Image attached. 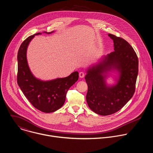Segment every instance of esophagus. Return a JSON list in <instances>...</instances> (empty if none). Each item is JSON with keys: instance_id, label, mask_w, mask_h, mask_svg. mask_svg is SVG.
<instances>
[{"instance_id": "34e87169", "label": "esophagus", "mask_w": 153, "mask_h": 153, "mask_svg": "<svg viewBox=\"0 0 153 153\" xmlns=\"http://www.w3.org/2000/svg\"><path fill=\"white\" fill-rule=\"evenodd\" d=\"M85 76V74L83 72H80L79 73V77L80 78H83Z\"/></svg>"}]
</instances>
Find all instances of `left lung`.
<instances>
[{
    "instance_id": "1",
    "label": "left lung",
    "mask_w": 153,
    "mask_h": 153,
    "mask_svg": "<svg viewBox=\"0 0 153 153\" xmlns=\"http://www.w3.org/2000/svg\"><path fill=\"white\" fill-rule=\"evenodd\" d=\"M108 36L113 40L114 51L88 67L85 77L88 85L86 102L101 116L115 113L132 98L138 75L139 60L133 47L122 38L111 34ZM110 76L114 83H107Z\"/></svg>"
}]
</instances>
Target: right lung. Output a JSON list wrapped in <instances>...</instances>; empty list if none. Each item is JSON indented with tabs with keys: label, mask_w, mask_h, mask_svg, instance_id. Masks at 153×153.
<instances>
[{
	"label": "right lung",
	"mask_w": 153,
	"mask_h": 153,
	"mask_svg": "<svg viewBox=\"0 0 153 153\" xmlns=\"http://www.w3.org/2000/svg\"><path fill=\"white\" fill-rule=\"evenodd\" d=\"M50 33L43 32L45 34ZM37 33L28 37L22 43L17 54V83L25 96L37 110L46 113H53L64 104L66 94L70 87L79 79V73L74 71L69 76L63 78L43 80L34 76L27 61V53L30 42Z\"/></svg>",
	"instance_id": "add662e5"
}]
</instances>
